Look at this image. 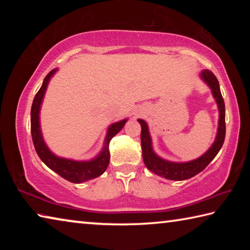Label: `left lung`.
<instances>
[{
    "label": "left lung",
    "instance_id": "1",
    "mask_svg": "<svg viewBox=\"0 0 250 250\" xmlns=\"http://www.w3.org/2000/svg\"><path fill=\"white\" fill-rule=\"evenodd\" d=\"M200 78L210 89L211 96L215 99L218 109V126L216 137H215L213 145L208 147V150L204 154L198 156L197 159L186 161V162H174V161H168L161 158L153 149V143H152L149 125H147L146 121L138 119V122L141 125L143 162L152 173L167 180L184 181L198 174L217 155L219 150L222 149L224 140H225V104H224L222 92L219 89L218 80L208 69H203L200 73Z\"/></svg>",
    "mask_w": 250,
    "mask_h": 250
}]
</instances>
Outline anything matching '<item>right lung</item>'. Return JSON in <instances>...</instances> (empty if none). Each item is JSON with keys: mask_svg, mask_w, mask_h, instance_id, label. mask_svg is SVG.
<instances>
[{"mask_svg": "<svg viewBox=\"0 0 250 250\" xmlns=\"http://www.w3.org/2000/svg\"><path fill=\"white\" fill-rule=\"evenodd\" d=\"M57 70L58 68H55L52 71H49L48 75L45 77L39 92H37L35 98L33 100L31 109V132L33 143L40 159L43 161L50 170H53L58 175L64 177L65 180L73 182V183H83V182H87L95 179V177L100 176L107 170L110 161V140L124 128L125 122L128 121V118L113 122V124L108 126L107 133H105L104 140L103 149L92 159L78 161L74 159L62 158V156H58L55 154L49 149L48 146L46 145L43 132H42L41 109L42 104H43L46 90H47L48 83L53 76L56 74Z\"/></svg>", "mask_w": 250, "mask_h": 250, "instance_id": "obj_1", "label": "right lung"}]
</instances>
